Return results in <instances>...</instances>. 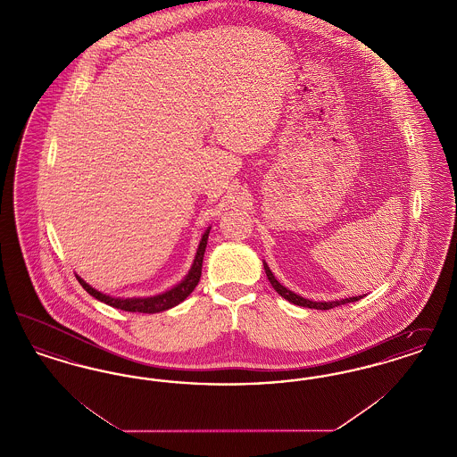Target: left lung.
<instances>
[{
    "label": "left lung",
    "instance_id": "1",
    "mask_svg": "<svg viewBox=\"0 0 457 457\" xmlns=\"http://www.w3.org/2000/svg\"><path fill=\"white\" fill-rule=\"evenodd\" d=\"M263 269H265V274H267L269 281L272 284V287H274V289L283 296L284 300H287L289 303L298 304V306H304V308H315V310H330V308H334V306L353 303V302H358L360 298H363V296H353V298H343V300H334V302H312V300H306L303 296H300V295L293 293L291 289H287L286 286L279 283V281L274 278L272 270L269 269V265L265 263V261H263Z\"/></svg>",
    "mask_w": 457,
    "mask_h": 457
}]
</instances>
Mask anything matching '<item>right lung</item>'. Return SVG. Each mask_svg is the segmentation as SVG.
I'll use <instances>...</instances> for the list:
<instances>
[{"instance_id": "right-lung-1", "label": "right lung", "mask_w": 457, "mask_h": 457, "mask_svg": "<svg viewBox=\"0 0 457 457\" xmlns=\"http://www.w3.org/2000/svg\"><path fill=\"white\" fill-rule=\"evenodd\" d=\"M209 233H211V228H207L205 233L202 235V239H200L198 248H196L194 263H192L188 274L183 278V281L173 286L171 289L164 291V293L155 295V296H144V298H114V296H109L106 293H101V291H97L96 287H92V286L86 283L79 274H75V276H77L79 283L82 284V287L87 291L90 296H94L96 300L109 304V306H112V308H120V310H125V312H138V313H159V312L170 310V308H173L176 304L181 303V302L187 300L188 295L195 289L196 284L200 281V276H202V262H204V253H205Z\"/></svg>"}]
</instances>
